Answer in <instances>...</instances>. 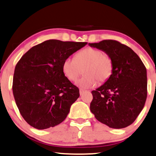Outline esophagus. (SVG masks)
<instances>
[{
	"label": "esophagus",
	"mask_w": 156,
	"mask_h": 156,
	"mask_svg": "<svg viewBox=\"0 0 156 156\" xmlns=\"http://www.w3.org/2000/svg\"><path fill=\"white\" fill-rule=\"evenodd\" d=\"M86 92V91L84 90H82V89H80V95H83L84 92Z\"/></svg>",
	"instance_id": "1"
}]
</instances>
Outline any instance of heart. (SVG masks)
<instances>
[{
	"label": "heart",
	"instance_id": "obj_1",
	"mask_svg": "<svg viewBox=\"0 0 156 156\" xmlns=\"http://www.w3.org/2000/svg\"><path fill=\"white\" fill-rule=\"evenodd\" d=\"M83 70L85 74L77 82L80 88L88 89L96 86L98 81L104 82L112 73L113 62L110 55L94 48H86L75 57H68L62 64V70L68 80L75 81Z\"/></svg>",
	"mask_w": 156,
	"mask_h": 156
}]
</instances>
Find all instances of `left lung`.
I'll return each instance as SVG.
<instances>
[{"instance_id": "1", "label": "left lung", "mask_w": 156, "mask_h": 156, "mask_svg": "<svg viewBox=\"0 0 156 156\" xmlns=\"http://www.w3.org/2000/svg\"><path fill=\"white\" fill-rule=\"evenodd\" d=\"M110 55L113 62L110 77L96 90L91 112L99 122L114 129L132 124L143 110L147 96V69L132 48L112 40L89 43Z\"/></svg>"}]
</instances>
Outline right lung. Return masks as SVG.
<instances>
[{
	"label": "right lung",
	"instance_id": "right-lung-1",
	"mask_svg": "<svg viewBox=\"0 0 156 156\" xmlns=\"http://www.w3.org/2000/svg\"><path fill=\"white\" fill-rule=\"evenodd\" d=\"M87 42L48 40L33 46L16 66L13 94L27 123L45 129L61 123L80 90L65 76L62 64Z\"/></svg>",
	"mask_w": 156,
	"mask_h": 156
}]
</instances>
